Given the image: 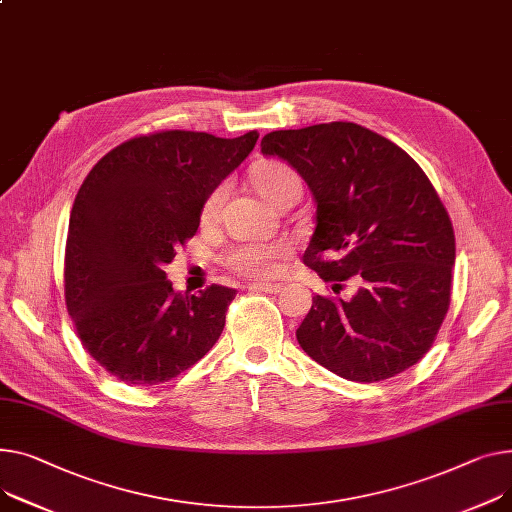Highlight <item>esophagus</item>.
<instances>
[{
  "label": "esophagus",
  "instance_id": "34e87169",
  "mask_svg": "<svg viewBox=\"0 0 512 512\" xmlns=\"http://www.w3.org/2000/svg\"><path fill=\"white\" fill-rule=\"evenodd\" d=\"M251 292H267V294H276L282 290V284H271V282H253L247 286Z\"/></svg>",
  "mask_w": 512,
  "mask_h": 512
}]
</instances>
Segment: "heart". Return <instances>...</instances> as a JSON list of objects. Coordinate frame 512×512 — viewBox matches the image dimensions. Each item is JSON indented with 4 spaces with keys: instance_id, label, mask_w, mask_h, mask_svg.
Here are the masks:
<instances>
[{
    "instance_id": "heart-1",
    "label": "heart",
    "mask_w": 512,
    "mask_h": 512,
    "mask_svg": "<svg viewBox=\"0 0 512 512\" xmlns=\"http://www.w3.org/2000/svg\"><path fill=\"white\" fill-rule=\"evenodd\" d=\"M253 183L257 191L267 199L271 206H278V203L302 189L300 177L296 170L284 162V160H265L259 162L253 168ZM226 195V183L218 185L208 197L203 201L201 208V220L203 222H212L216 220L222 199ZM288 243L286 241H271V243H241L230 247L222 255V265L232 271L236 276H245V278H267L271 274H276L278 261L288 255Z\"/></svg>"
}]
</instances>
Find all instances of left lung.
<instances>
[{
	"label": "left lung",
	"instance_id": "8db88e82",
	"mask_svg": "<svg viewBox=\"0 0 512 512\" xmlns=\"http://www.w3.org/2000/svg\"><path fill=\"white\" fill-rule=\"evenodd\" d=\"M261 152L288 160L317 203L302 261L350 300L313 298L296 329L315 362L356 383L414 366L451 304L455 232L418 162L383 135L346 121L271 131Z\"/></svg>",
	"mask_w": 512,
	"mask_h": 512
}]
</instances>
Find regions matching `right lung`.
I'll return each mask as SVG.
<instances>
[{"mask_svg":"<svg viewBox=\"0 0 512 512\" xmlns=\"http://www.w3.org/2000/svg\"><path fill=\"white\" fill-rule=\"evenodd\" d=\"M257 138L154 131L113 148L84 179L67 228L65 306L84 350L119 381L166 383L218 342L236 290L177 294L162 267Z\"/></svg>","mask_w":512,"mask_h":512,"instance_id":"1","label":"right lung"}]
</instances>
